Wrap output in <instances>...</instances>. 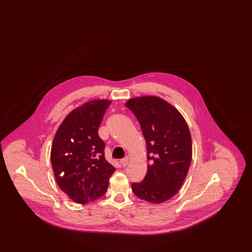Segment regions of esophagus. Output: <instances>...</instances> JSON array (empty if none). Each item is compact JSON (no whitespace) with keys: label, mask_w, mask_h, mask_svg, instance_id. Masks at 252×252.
I'll use <instances>...</instances> for the list:
<instances>
[{"label":"esophagus","mask_w":252,"mask_h":252,"mask_svg":"<svg viewBox=\"0 0 252 252\" xmlns=\"http://www.w3.org/2000/svg\"><path fill=\"white\" fill-rule=\"evenodd\" d=\"M120 164L121 166L126 167L128 164V158H124L120 159Z\"/></svg>","instance_id":"34e87169"}]
</instances>
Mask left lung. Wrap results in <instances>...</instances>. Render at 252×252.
Listing matches in <instances>:
<instances>
[{
    "label": "left lung",
    "instance_id": "8db88e82",
    "mask_svg": "<svg viewBox=\"0 0 252 252\" xmlns=\"http://www.w3.org/2000/svg\"><path fill=\"white\" fill-rule=\"evenodd\" d=\"M140 123L147 147V172L132 191L141 199L162 203L177 194L192 160L189 127L177 108L156 96L126 102Z\"/></svg>",
    "mask_w": 252,
    "mask_h": 252
}]
</instances>
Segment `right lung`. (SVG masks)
I'll return each mask as SVG.
<instances>
[{
  "label": "right lung",
  "mask_w": 252,
  "mask_h": 252,
  "mask_svg": "<svg viewBox=\"0 0 252 252\" xmlns=\"http://www.w3.org/2000/svg\"><path fill=\"white\" fill-rule=\"evenodd\" d=\"M109 100H93L73 109L60 125L51 150L54 175L60 189L74 202L96 200L108 190L115 168L105 158L98 135Z\"/></svg>",
  "instance_id": "obj_1"
}]
</instances>
